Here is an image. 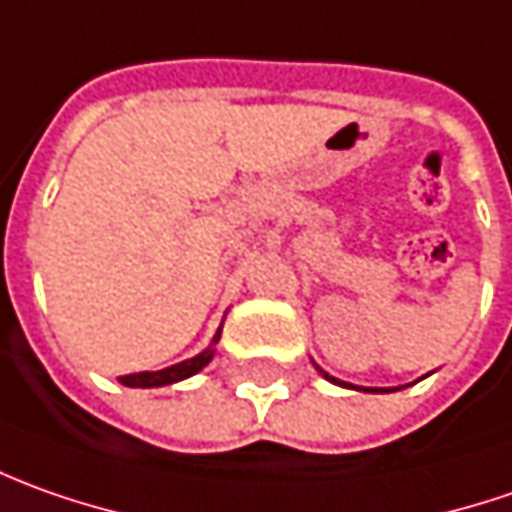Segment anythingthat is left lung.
<instances>
[{
  "label": "left lung",
  "mask_w": 512,
  "mask_h": 512,
  "mask_svg": "<svg viewBox=\"0 0 512 512\" xmlns=\"http://www.w3.org/2000/svg\"><path fill=\"white\" fill-rule=\"evenodd\" d=\"M328 379H331V382H337V385H345V382H340V379H334V377H328ZM348 388H354V385H348ZM362 391H377V388H362ZM379 391H388V388H379ZM391 391H394V388H391Z\"/></svg>",
  "instance_id": "1"
}]
</instances>
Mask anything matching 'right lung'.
<instances>
[{
    "label": "right lung",
    "instance_id": "1",
    "mask_svg": "<svg viewBox=\"0 0 512 512\" xmlns=\"http://www.w3.org/2000/svg\"><path fill=\"white\" fill-rule=\"evenodd\" d=\"M218 337H221V331L215 334V343H218ZM212 348H206L203 354L198 357H192V360L178 362V365H169L164 371H141V374H127V377H118L124 385H130V388H161V385H172V382H178V379L192 377V374H198L206 362L212 360Z\"/></svg>",
    "mask_w": 512,
    "mask_h": 512
}]
</instances>
